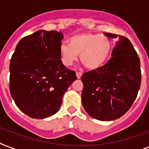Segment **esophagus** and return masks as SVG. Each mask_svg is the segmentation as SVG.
I'll use <instances>...</instances> for the list:
<instances>
[{
    "label": "esophagus",
    "instance_id": "1",
    "mask_svg": "<svg viewBox=\"0 0 149 149\" xmlns=\"http://www.w3.org/2000/svg\"><path fill=\"white\" fill-rule=\"evenodd\" d=\"M76 74H77V77L78 79H80L82 77V75H83V73H82L81 72H78V71H77V72H76Z\"/></svg>",
    "mask_w": 149,
    "mask_h": 149
}]
</instances>
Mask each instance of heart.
<instances>
[{"label": "heart", "mask_w": 149, "mask_h": 149, "mask_svg": "<svg viewBox=\"0 0 149 149\" xmlns=\"http://www.w3.org/2000/svg\"><path fill=\"white\" fill-rule=\"evenodd\" d=\"M69 44L59 47L62 62L71 65L80 55V60L89 70H96L104 65L111 51V42L107 36L99 34L81 33L72 36Z\"/></svg>", "instance_id": "heart-1"}]
</instances>
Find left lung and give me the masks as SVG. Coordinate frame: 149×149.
Returning <instances> with one entry per match:
<instances>
[{
	"label": "left lung",
	"instance_id": "obj_1",
	"mask_svg": "<svg viewBox=\"0 0 149 149\" xmlns=\"http://www.w3.org/2000/svg\"><path fill=\"white\" fill-rule=\"evenodd\" d=\"M115 38V47L105 65L84 72L83 107L89 115L99 120L118 119L135 100L141 86V63L132 42L125 36L104 33Z\"/></svg>",
	"mask_w": 149,
	"mask_h": 149
}]
</instances>
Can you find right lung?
Returning a JSON list of instances; mask_svg holds the SVG:
<instances>
[{"instance_id": "right-lung-1", "label": "right lung", "mask_w": 149, "mask_h": 149, "mask_svg": "<svg viewBox=\"0 0 149 149\" xmlns=\"http://www.w3.org/2000/svg\"><path fill=\"white\" fill-rule=\"evenodd\" d=\"M60 31L39 30L17 43L10 62V93L30 118L43 119L59 110L63 94L77 79L63 65Z\"/></svg>"}]
</instances>
